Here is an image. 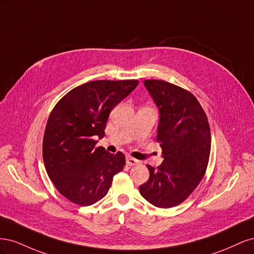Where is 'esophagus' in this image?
I'll return each instance as SVG.
<instances>
[{
	"instance_id": "34e87169",
	"label": "esophagus",
	"mask_w": 254,
	"mask_h": 254,
	"mask_svg": "<svg viewBox=\"0 0 254 254\" xmlns=\"http://www.w3.org/2000/svg\"><path fill=\"white\" fill-rule=\"evenodd\" d=\"M126 163H127V165H129V166H133V165L139 164V161L133 159V158H131V157H127V158H126Z\"/></svg>"
}]
</instances>
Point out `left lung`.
<instances>
[{
  "instance_id": "8db88e82",
  "label": "left lung",
  "mask_w": 254,
  "mask_h": 254,
  "mask_svg": "<svg viewBox=\"0 0 254 254\" xmlns=\"http://www.w3.org/2000/svg\"><path fill=\"white\" fill-rule=\"evenodd\" d=\"M159 109L157 141L163 162L147 165L149 179L140 194L158 207L180 204L193 193L204 176L211 151L209 122L190 92L164 80H144Z\"/></svg>"
}]
</instances>
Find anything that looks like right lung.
<instances>
[{
  "label": "right lung",
  "mask_w": 254,
  "mask_h": 254,
  "mask_svg": "<svg viewBox=\"0 0 254 254\" xmlns=\"http://www.w3.org/2000/svg\"><path fill=\"white\" fill-rule=\"evenodd\" d=\"M137 80H95L71 90L54 107L45 127L42 155L45 170L59 193L79 205L104 198L113 177L125 166L103 139L109 113L135 89Z\"/></svg>",
  "instance_id": "add662e5"
}]
</instances>
